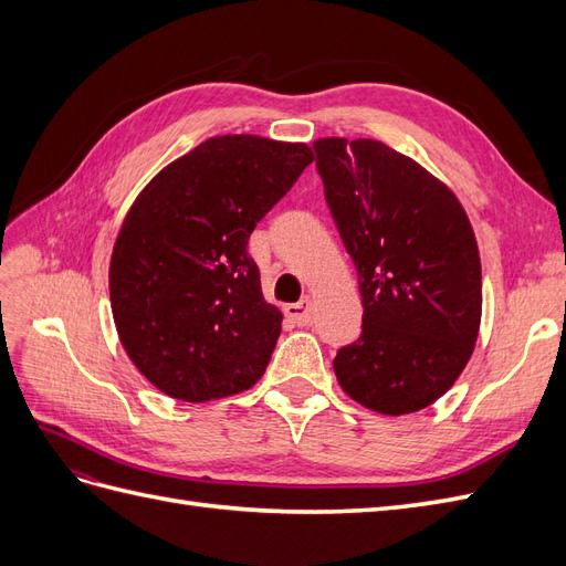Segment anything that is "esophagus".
Segmentation results:
<instances>
[{
	"label": "esophagus",
	"instance_id": "1",
	"mask_svg": "<svg viewBox=\"0 0 566 566\" xmlns=\"http://www.w3.org/2000/svg\"><path fill=\"white\" fill-rule=\"evenodd\" d=\"M285 316L297 323V325H312V300L304 297L297 304H287L285 306Z\"/></svg>",
	"mask_w": 566,
	"mask_h": 566
}]
</instances>
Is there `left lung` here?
<instances>
[{
  "label": "left lung",
  "instance_id": "8db88e82",
  "mask_svg": "<svg viewBox=\"0 0 566 566\" xmlns=\"http://www.w3.org/2000/svg\"><path fill=\"white\" fill-rule=\"evenodd\" d=\"M335 227L356 266L364 331L333 368L382 416L434 403L468 366L482 321V262L451 188L375 139L314 142Z\"/></svg>",
  "mask_w": 566,
  "mask_h": 566
}]
</instances>
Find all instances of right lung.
I'll return each instance as SVG.
<instances>
[{
    "instance_id": "1",
    "label": "right lung",
    "mask_w": 566,
    "mask_h": 566,
    "mask_svg": "<svg viewBox=\"0 0 566 566\" xmlns=\"http://www.w3.org/2000/svg\"><path fill=\"white\" fill-rule=\"evenodd\" d=\"M312 160L306 144L212 136L136 196L113 245L111 306L132 364L167 397L224 399L264 375L283 314L248 241Z\"/></svg>"
}]
</instances>
